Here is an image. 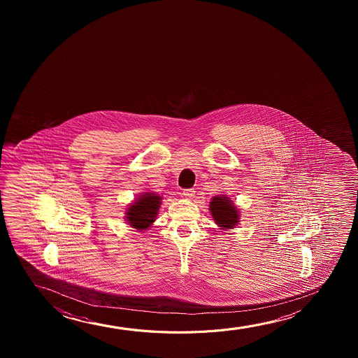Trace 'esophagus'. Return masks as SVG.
Here are the masks:
<instances>
[{"instance_id":"obj_1","label":"esophagus","mask_w":358,"mask_h":358,"mask_svg":"<svg viewBox=\"0 0 358 358\" xmlns=\"http://www.w3.org/2000/svg\"><path fill=\"white\" fill-rule=\"evenodd\" d=\"M194 192H196L194 191V189H191V188H189V189H183V192H182V194L186 196L187 199H192V198L194 196V194H196Z\"/></svg>"}]
</instances>
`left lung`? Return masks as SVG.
I'll return each instance as SVG.
<instances>
[{
	"mask_svg": "<svg viewBox=\"0 0 358 358\" xmlns=\"http://www.w3.org/2000/svg\"><path fill=\"white\" fill-rule=\"evenodd\" d=\"M210 213L222 229H232L238 222L237 208L227 196H214L210 201Z\"/></svg>",
	"mask_w": 358,
	"mask_h": 358,
	"instance_id": "1",
	"label": "left lung"
}]
</instances>
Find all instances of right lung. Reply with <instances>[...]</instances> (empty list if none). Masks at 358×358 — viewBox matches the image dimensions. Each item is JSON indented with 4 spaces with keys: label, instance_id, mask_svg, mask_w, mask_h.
<instances>
[{
    "label": "right lung",
    "instance_id": "right-lung-1",
    "mask_svg": "<svg viewBox=\"0 0 358 358\" xmlns=\"http://www.w3.org/2000/svg\"><path fill=\"white\" fill-rule=\"evenodd\" d=\"M162 196L154 193H144L127 209V221L137 230H145L152 225L157 217Z\"/></svg>",
    "mask_w": 358,
    "mask_h": 358
}]
</instances>
